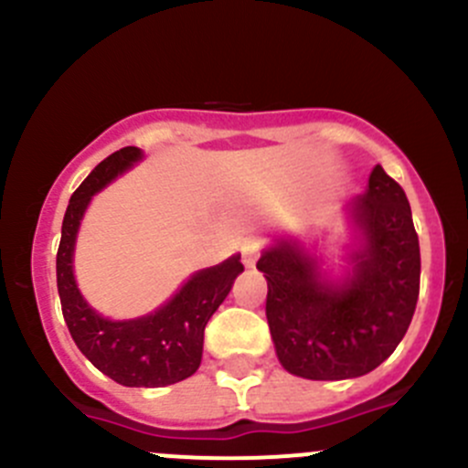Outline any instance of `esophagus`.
Segmentation results:
<instances>
[{
  "instance_id": "obj_1",
  "label": "esophagus",
  "mask_w": 468,
  "mask_h": 468,
  "mask_svg": "<svg viewBox=\"0 0 468 468\" xmlns=\"http://www.w3.org/2000/svg\"><path fill=\"white\" fill-rule=\"evenodd\" d=\"M258 258H261V247H258V242H253V239L244 242V247H242V262H244V267H247V269L256 267Z\"/></svg>"
}]
</instances>
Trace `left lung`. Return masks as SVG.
Masks as SVG:
<instances>
[{
  "label": "left lung",
  "mask_w": 468,
  "mask_h": 468,
  "mask_svg": "<svg viewBox=\"0 0 468 468\" xmlns=\"http://www.w3.org/2000/svg\"><path fill=\"white\" fill-rule=\"evenodd\" d=\"M348 244L339 264L325 244L276 235L258 261L267 322L282 369L308 380L360 378L408 333L421 256L403 187L376 165L365 195L344 204Z\"/></svg>",
  "instance_id": "1"
}]
</instances>
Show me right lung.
<instances>
[{"label": "right lung", "instance_id": "right-lung-1", "mask_svg": "<svg viewBox=\"0 0 468 468\" xmlns=\"http://www.w3.org/2000/svg\"><path fill=\"white\" fill-rule=\"evenodd\" d=\"M144 158L124 146L88 174L69 199L56 256V282L69 335L79 351L108 378L124 387H165L190 378L204 356V330L244 271L239 253L199 269L163 305L133 319H111L88 303L74 276V249L86 210L97 192Z\"/></svg>", "mask_w": 468, "mask_h": 468}]
</instances>
